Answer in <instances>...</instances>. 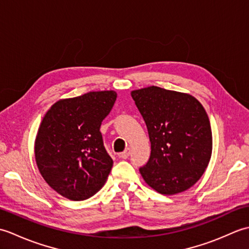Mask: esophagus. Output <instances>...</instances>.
Listing matches in <instances>:
<instances>
[{
    "instance_id": "1",
    "label": "esophagus",
    "mask_w": 249,
    "mask_h": 249,
    "mask_svg": "<svg viewBox=\"0 0 249 249\" xmlns=\"http://www.w3.org/2000/svg\"><path fill=\"white\" fill-rule=\"evenodd\" d=\"M129 155H130V149H129V147H127V149H126V150H125L123 153H122V154H120L119 156L122 157V158H124V160H126V158L129 157Z\"/></svg>"
}]
</instances>
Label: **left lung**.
<instances>
[{
    "label": "left lung",
    "instance_id": "obj_1",
    "mask_svg": "<svg viewBox=\"0 0 249 249\" xmlns=\"http://www.w3.org/2000/svg\"><path fill=\"white\" fill-rule=\"evenodd\" d=\"M151 141V156L139 169L162 195L185 192L199 181L212 155V130L203 106L189 94L149 87L131 92Z\"/></svg>",
    "mask_w": 249,
    "mask_h": 249
}]
</instances>
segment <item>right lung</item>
<instances>
[{
	"mask_svg": "<svg viewBox=\"0 0 249 249\" xmlns=\"http://www.w3.org/2000/svg\"><path fill=\"white\" fill-rule=\"evenodd\" d=\"M115 99L114 91L61 99L41 121L35 139L36 163L45 181L63 197L86 200L107 181L113 160L99 128Z\"/></svg>",
	"mask_w": 249,
	"mask_h": 249,
	"instance_id": "add662e5",
	"label": "right lung"
}]
</instances>
